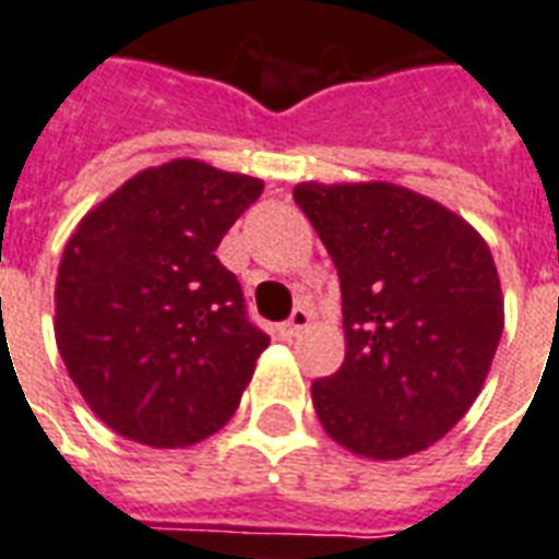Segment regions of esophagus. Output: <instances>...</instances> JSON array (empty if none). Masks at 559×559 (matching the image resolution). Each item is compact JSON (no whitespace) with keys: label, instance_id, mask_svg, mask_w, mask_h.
<instances>
[{"label":"esophagus","instance_id":"obj_1","mask_svg":"<svg viewBox=\"0 0 559 559\" xmlns=\"http://www.w3.org/2000/svg\"><path fill=\"white\" fill-rule=\"evenodd\" d=\"M309 321H312V312L304 309V306H297L295 312L288 314V321L280 324V335H283V338H297V335L304 333L306 326H309Z\"/></svg>","mask_w":559,"mask_h":559}]
</instances>
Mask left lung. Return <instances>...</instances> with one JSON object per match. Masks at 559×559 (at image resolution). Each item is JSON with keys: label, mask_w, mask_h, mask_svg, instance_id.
Wrapping results in <instances>:
<instances>
[{"label": "left lung", "mask_w": 559, "mask_h": 559, "mask_svg": "<svg viewBox=\"0 0 559 559\" xmlns=\"http://www.w3.org/2000/svg\"><path fill=\"white\" fill-rule=\"evenodd\" d=\"M342 283V368L312 383L330 439L371 460L439 442L484 389L501 280L477 229L392 182L295 188Z\"/></svg>", "instance_id": "8db88e82"}]
</instances>
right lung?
Returning a JSON list of instances; mask_svg holds the SVG:
<instances>
[{"label": "right lung", "instance_id": "obj_1", "mask_svg": "<svg viewBox=\"0 0 559 559\" xmlns=\"http://www.w3.org/2000/svg\"><path fill=\"white\" fill-rule=\"evenodd\" d=\"M253 176L194 158L146 167L87 212L56 280L67 374L115 433L185 448L241 404L267 335L215 255L259 200Z\"/></svg>", "mask_w": 559, "mask_h": 559}]
</instances>
